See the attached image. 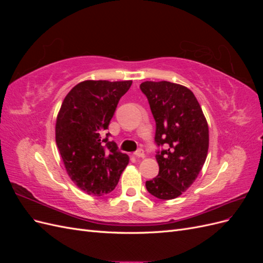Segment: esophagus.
<instances>
[{"mask_svg": "<svg viewBox=\"0 0 263 263\" xmlns=\"http://www.w3.org/2000/svg\"><path fill=\"white\" fill-rule=\"evenodd\" d=\"M135 156L137 158H145V154H144V150L142 149H138L136 153H135Z\"/></svg>", "mask_w": 263, "mask_h": 263, "instance_id": "1", "label": "esophagus"}]
</instances>
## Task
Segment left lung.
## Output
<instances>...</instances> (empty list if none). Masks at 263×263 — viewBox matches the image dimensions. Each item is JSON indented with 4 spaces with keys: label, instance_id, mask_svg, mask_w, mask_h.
Segmentation results:
<instances>
[{
    "label": "left lung",
    "instance_id": "1",
    "mask_svg": "<svg viewBox=\"0 0 263 263\" xmlns=\"http://www.w3.org/2000/svg\"><path fill=\"white\" fill-rule=\"evenodd\" d=\"M156 121L159 173L146 182L147 191L160 200H173L193 184L209 153L208 121L200 103L186 86L168 81L140 84Z\"/></svg>",
    "mask_w": 263,
    "mask_h": 263
}]
</instances>
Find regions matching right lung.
Segmentation results:
<instances>
[{"label": "right lung", "instance_id": "1", "mask_svg": "<svg viewBox=\"0 0 263 263\" xmlns=\"http://www.w3.org/2000/svg\"><path fill=\"white\" fill-rule=\"evenodd\" d=\"M133 81L85 80L63 100L55 121L57 144L68 176L89 195L102 196L115 189L129 157L114 141L102 139L118 101ZM108 134H106V137Z\"/></svg>", "mask_w": 263, "mask_h": 263}]
</instances>
